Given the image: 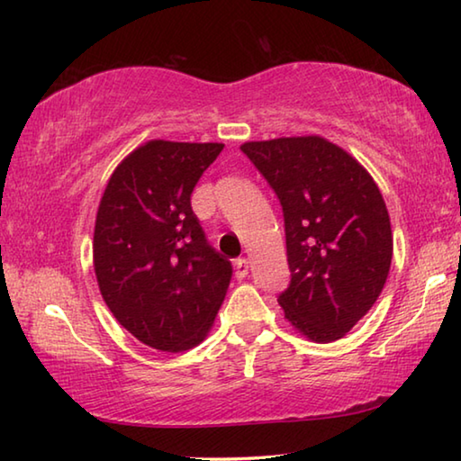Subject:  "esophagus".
<instances>
[{"label":"esophagus","mask_w":461,"mask_h":461,"mask_svg":"<svg viewBox=\"0 0 461 461\" xmlns=\"http://www.w3.org/2000/svg\"><path fill=\"white\" fill-rule=\"evenodd\" d=\"M233 267H236V278L244 280L248 276V272H249L248 258H238L236 262H233Z\"/></svg>","instance_id":"34e87169"}]
</instances>
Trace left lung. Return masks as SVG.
I'll return each mask as SVG.
<instances>
[{
	"label": "left lung",
	"mask_w": 461,
	"mask_h": 461,
	"mask_svg": "<svg viewBox=\"0 0 461 461\" xmlns=\"http://www.w3.org/2000/svg\"><path fill=\"white\" fill-rule=\"evenodd\" d=\"M278 194L291 285L285 319L307 339H341L368 313L393 260L386 203L368 170L321 136L240 146Z\"/></svg>",
	"instance_id": "8db88e82"
}]
</instances>
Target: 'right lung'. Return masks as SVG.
I'll use <instances>...</instances> for the list:
<instances>
[{
	"instance_id": "add662e5",
	"label": "right lung",
	"mask_w": 461,
	"mask_h": 461,
	"mask_svg": "<svg viewBox=\"0 0 461 461\" xmlns=\"http://www.w3.org/2000/svg\"><path fill=\"white\" fill-rule=\"evenodd\" d=\"M217 142L150 140L109 176L93 231L105 305L138 341L185 352L207 338L231 264L207 244L191 193L220 156Z\"/></svg>"
}]
</instances>
